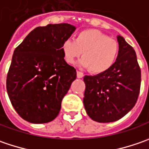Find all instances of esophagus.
I'll list each match as a JSON object with an SVG mask.
<instances>
[{
    "label": "esophagus",
    "instance_id": "esophagus-1",
    "mask_svg": "<svg viewBox=\"0 0 149 149\" xmlns=\"http://www.w3.org/2000/svg\"><path fill=\"white\" fill-rule=\"evenodd\" d=\"M83 73L82 72H77V78H82L83 77Z\"/></svg>",
    "mask_w": 149,
    "mask_h": 149
}]
</instances>
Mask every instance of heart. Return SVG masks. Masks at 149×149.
<instances>
[{
    "label": "heart",
    "instance_id": "heart-1",
    "mask_svg": "<svg viewBox=\"0 0 149 149\" xmlns=\"http://www.w3.org/2000/svg\"><path fill=\"white\" fill-rule=\"evenodd\" d=\"M61 51L64 60L73 64L81 56L80 66L99 74L108 71L114 65L119 53V45L114 39L96 29L80 31L74 40L67 39L62 43Z\"/></svg>",
    "mask_w": 149,
    "mask_h": 149
}]
</instances>
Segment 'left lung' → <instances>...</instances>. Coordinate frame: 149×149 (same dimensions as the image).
Instances as JSON below:
<instances>
[{
	"label": "left lung",
	"mask_w": 149,
	"mask_h": 149,
	"mask_svg": "<svg viewBox=\"0 0 149 149\" xmlns=\"http://www.w3.org/2000/svg\"><path fill=\"white\" fill-rule=\"evenodd\" d=\"M119 53L108 71L85 76L83 104L90 118L111 123L122 118L135 105L141 84V71L136 52L125 39L117 36Z\"/></svg>",
	"instance_id": "1"
}]
</instances>
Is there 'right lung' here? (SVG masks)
<instances>
[{
  "mask_svg": "<svg viewBox=\"0 0 149 149\" xmlns=\"http://www.w3.org/2000/svg\"><path fill=\"white\" fill-rule=\"evenodd\" d=\"M76 30L68 23L49 24L32 30L15 49L6 78L10 102L31 123L54 120L63 97L77 77L61 51L62 43Z\"/></svg>",
  "mask_w": 149,
  "mask_h": 149,
  "instance_id": "obj_1",
  "label": "right lung"
}]
</instances>
